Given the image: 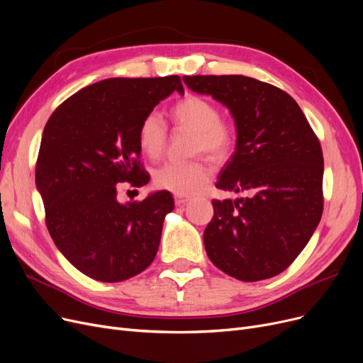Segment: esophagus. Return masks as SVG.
I'll return each instance as SVG.
<instances>
[{
  "mask_svg": "<svg viewBox=\"0 0 363 363\" xmlns=\"http://www.w3.org/2000/svg\"><path fill=\"white\" fill-rule=\"evenodd\" d=\"M188 201H190V199H188V197L175 196V204H177V206H184V204H186Z\"/></svg>",
  "mask_w": 363,
  "mask_h": 363,
  "instance_id": "esophagus-1",
  "label": "esophagus"
}]
</instances>
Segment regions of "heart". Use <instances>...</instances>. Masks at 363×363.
Segmentation results:
<instances>
[{
	"instance_id": "1",
	"label": "heart",
	"mask_w": 363,
	"mask_h": 363,
	"mask_svg": "<svg viewBox=\"0 0 363 363\" xmlns=\"http://www.w3.org/2000/svg\"><path fill=\"white\" fill-rule=\"evenodd\" d=\"M173 124L179 129L190 130L193 136V151L220 159L225 157L234 144V129L220 120L219 109L211 101L188 94L170 109ZM167 128L160 116L147 114L139 123L138 145L148 159H157L164 148ZM212 167L200 160L170 162L155 172L154 182L160 190L178 196H190L209 181Z\"/></svg>"
}]
</instances>
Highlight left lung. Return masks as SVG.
<instances>
[{
	"instance_id": "left-lung-1",
	"label": "left lung",
	"mask_w": 363,
	"mask_h": 363,
	"mask_svg": "<svg viewBox=\"0 0 363 363\" xmlns=\"http://www.w3.org/2000/svg\"><path fill=\"white\" fill-rule=\"evenodd\" d=\"M191 90L224 104L238 129L216 188L246 193L212 200L203 234L209 259L242 281L270 279L295 261L323 212V154L286 91L245 75L184 77Z\"/></svg>"
}]
</instances>
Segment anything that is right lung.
<instances>
[{
  "label": "right lung",
  "mask_w": 363,
  "mask_h": 363,
  "mask_svg": "<svg viewBox=\"0 0 363 363\" xmlns=\"http://www.w3.org/2000/svg\"><path fill=\"white\" fill-rule=\"evenodd\" d=\"M178 75L108 78L74 93L47 121L35 166L45 225L77 270L106 283L130 279L155 258L172 194L121 204L120 182L144 186L139 123L173 91Z\"/></svg>",
  "instance_id": "add662e5"
}]
</instances>
